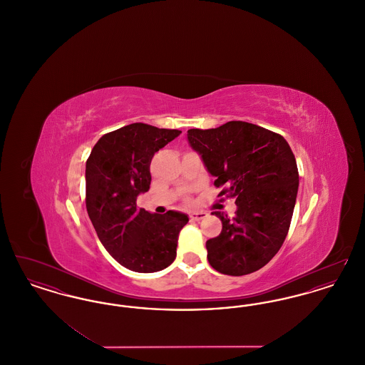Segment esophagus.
<instances>
[{"label": "esophagus", "mask_w": 365, "mask_h": 365, "mask_svg": "<svg viewBox=\"0 0 365 365\" xmlns=\"http://www.w3.org/2000/svg\"><path fill=\"white\" fill-rule=\"evenodd\" d=\"M204 217H207V213H205V212H190L191 220L198 222V220H201V219H204Z\"/></svg>", "instance_id": "obj_1"}]
</instances>
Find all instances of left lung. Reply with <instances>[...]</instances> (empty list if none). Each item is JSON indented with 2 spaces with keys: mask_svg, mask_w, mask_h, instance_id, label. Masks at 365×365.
Segmentation results:
<instances>
[{
  "mask_svg": "<svg viewBox=\"0 0 365 365\" xmlns=\"http://www.w3.org/2000/svg\"><path fill=\"white\" fill-rule=\"evenodd\" d=\"M219 195L235 197V216L222 220V232L207 241L208 261L217 272L242 277L262 268L284 242L298 191L295 157L286 139L260 125L228 122L187 131Z\"/></svg>",
  "mask_w": 365,
  "mask_h": 365,
  "instance_id": "obj_1",
  "label": "left lung"
}]
</instances>
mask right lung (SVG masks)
Segmentation results:
<instances>
[{
    "instance_id": "obj_1",
    "label": "right lung",
    "mask_w": 365,
    "mask_h": 365,
    "mask_svg": "<svg viewBox=\"0 0 365 365\" xmlns=\"http://www.w3.org/2000/svg\"><path fill=\"white\" fill-rule=\"evenodd\" d=\"M182 131L133 123L108 133L86 161V208L108 253L134 272H157L176 257L185 213H150L137 197L150 187V161Z\"/></svg>"
}]
</instances>
